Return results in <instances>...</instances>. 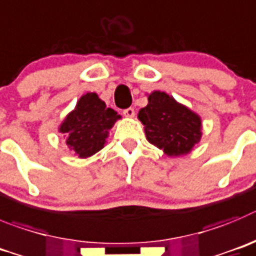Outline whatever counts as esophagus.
Here are the masks:
<instances>
[{
    "label": "esophagus",
    "mask_w": 256,
    "mask_h": 256,
    "mask_svg": "<svg viewBox=\"0 0 256 256\" xmlns=\"http://www.w3.org/2000/svg\"><path fill=\"white\" fill-rule=\"evenodd\" d=\"M124 114H125L126 117H128V118H132L134 116H135V110L134 108H126V110H124Z\"/></svg>",
    "instance_id": "obj_1"
}]
</instances>
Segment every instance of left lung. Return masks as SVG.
<instances>
[{"label":"left lung","instance_id":"left-lung-1","mask_svg":"<svg viewBox=\"0 0 256 256\" xmlns=\"http://www.w3.org/2000/svg\"><path fill=\"white\" fill-rule=\"evenodd\" d=\"M138 118L144 125L146 140L168 156L190 153L202 139L199 114L164 92L149 94L148 104L140 110Z\"/></svg>","mask_w":256,"mask_h":256}]
</instances>
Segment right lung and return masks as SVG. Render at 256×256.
I'll list each match as a JSON object with an SVG mask.
<instances>
[{"label": "right lung", "mask_w": 256, "mask_h": 256, "mask_svg": "<svg viewBox=\"0 0 256 256\" xmlns=\"http://www.w3.org/2000/svg\"><path fill=\"white\" fill-rule=\"evenodd\" d=\"M121 118L96 93H86L80 96L75 110L66 116L58 131L66 138V145L79 158H88L104 146L108 131L117 120Z\"/></svg>", "instance_id": "right-lung-1"}]
</instances>
